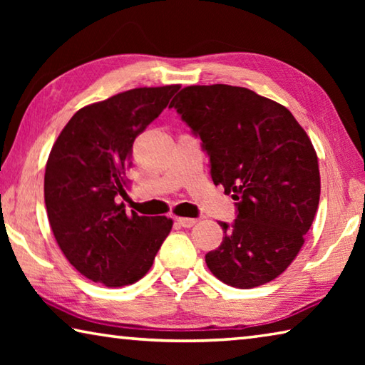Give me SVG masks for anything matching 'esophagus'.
<instances>
[{
  "label": "esophagus",
  "mask_w": 365,
  "mask_h": 365,
  "mask_svg": "<svg viewBox=\"0 0 365 365\" xmlns=\"http://www.w3.org/2000/svg\"><path fill=\"white\" fill-rule=\"evenodd\" d=\"M177 222H178V224H180L182 227H185V228H190V227H193V225L196 224V219H190V217H178V219H177Z\"/></svg>",
  "instance_id": "obj_1"
}]
</instances>
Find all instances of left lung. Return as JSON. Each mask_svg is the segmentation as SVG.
<instances>
[{
    "instance_id": "8db88e82",
    "label": "left lung",
    "mask_w": 365,
    "mask_h": 365,
    "mask_svg": "<svg viewBox=\"0 0 365 365\" xmlns=\"http://www.w3.org/2000/svg\"><path fill=\"white\" fill-rule=\"evenodd\" d=\"M169 108L201 138L214 185L237 201L233 224L219 222L225 237L206 255L209 270L243 289L277 279L319 207L317 154L304 128L285 106L243 86H187Z\"/></svg>"
}]
</instances>
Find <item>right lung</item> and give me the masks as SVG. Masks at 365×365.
I'll return each instance as SVG.
<instances>
[{"mask_svg":"<svg viewBox=\"0 0 365 365\" xmlns=\"http://www.w3.org/2000/svg\"><path fill=\"white\" fill-rule=\"evenodd\" d=\"M180 85L133 88L85 106L49 153L45 205L54 238L95 283L125 287L151 269L172 220L127 214L119 202L135 138L168 108Z\"/></svg>","mask_w":365,"mask_h":365,"instance_id":"1","label":"right lung"}]
</instances>
